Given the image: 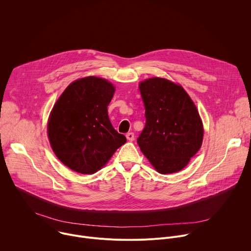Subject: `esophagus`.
<instances>
[{
	"label": "esophagus",
	"mask_w": 251,
	"mask_h": 251,
	"mask_svg": "<svg viewBox=\"0 0 251 251\" xmlns=\"http://www.w3.org/2000/svg\"><path fill=\"white\" fill-rule=\"evenodd\" d=\"M126 138H127V140H128V141H133V140H134V138H135L134 133H132V132L127 133V134H126Z\"/></svg>",
	"instance_id": "34e87169"
}]
</instances>
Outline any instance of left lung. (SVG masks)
I'll use <instances>...</instances> for the list:
<instances>
[{
  "label": "left lung",
  "mask_w": 251,
  "mask_h": 251,
  "mask_svg": "<svg viewBox=\"0 0 251 251\" xmlns=\"http://www.w3.org/2000/svg\"><path fill=\"white\" fill-rule=\"evenodd\" d=\"M146 124L138 145L160 174L183 170L200 150L203 127L197 107L185 89L166 78L140 82Z\"/></svg>",
  "instance_id": "1"
}]
</instances>
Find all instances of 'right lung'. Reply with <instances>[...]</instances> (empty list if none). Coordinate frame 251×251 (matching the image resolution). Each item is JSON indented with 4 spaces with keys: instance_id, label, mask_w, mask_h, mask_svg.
Here are the masks:
<instances>
[{
    "instance_id": "obj_1",
    "label": "right lung",
    "mask_w": 251,
    "mask_h": 251,
    "mask_svg": "<svg viewBox=\"0 0 251 251\" xmlns=\"http://www.w3.org/2000/svg\"><path fill=\"white\" fill-rule=\"evenodd\" d=\"M114 92L108 80L87 76L70 83L55 102L48 123L49 140L55 156L73 171L96 173L126 143L107 111Z\"/></svg>"
}]
</instances>
